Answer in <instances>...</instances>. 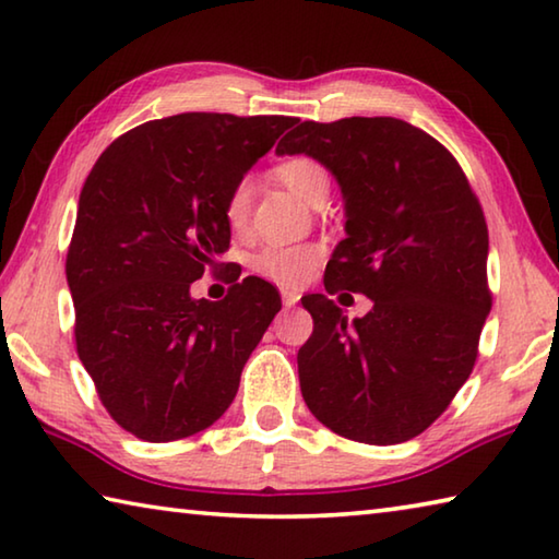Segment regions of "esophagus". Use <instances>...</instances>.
<instances>
[{
    "mask_svg": "<svg viewBox=\"0 0 559 559\" xmlns=\"http://www.w3.org/2000/svg\"><path fill=\"white\" fill-rule=\"evenodd\" d=\"M281 298H283V306H286V308H293V306H296V302L300 300V293H298V290H290V288H286V290H281Z\"/></svg>",
    "mask_w": 559,
    "mask_h": 559,
    "instance_id": "esophagus-1",
    "label": "esophagus"
}]
</instances>
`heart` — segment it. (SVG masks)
Instances as JSON below:
<instances>
[{
  "mask_svg": "<svg viewBox=\"0 0 559 559\" xmlns=\"http://www.w3.org/2000/svg\"><path fill=\"white\" fill-rule=\"evenodd\" d=\"M276 175L293 189V192H298L302 200H308L310 204H316L318 200H325L328 197V169L313 157L296 155L283 159L276 167ZM251 197V177L236 179L224 200V219L231 229L241 231L243 226L249 224ZM320 257H323V249H320L318 243H269L263 246L259 253H253L251 271L261 278L281 283V286H300V283L308 281L310 273L316 271Z\"/></svg>",
  "mask_w": 559,
  "mask_h": 559,
  "instance_id": "obj_1",
  "label": "heart"
}]
</instances>
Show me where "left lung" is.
Returning <instances> with one entry per match:
<instances>
[{
	"label": "left lung",
	"instance_id": "1",
	"mask_svg": "<svg viewBox=\"0 0 559 559\" xmlns=\"http://www.w3.org/2000/svg\"><path fill=\"white\" fill-rule=\"evenodd\" d=\"M335 175L345 239L325 290L365 293L347 323L323 293L302 298L313 335L298 349L300 392L328 429L353 441H409L447 412L476 365L490 313L488 226L447 147L396 118L306 120L276 147Z\"/></svg>",
	"mask_w": 559,
	"mask_h": 559
}]
</instances>
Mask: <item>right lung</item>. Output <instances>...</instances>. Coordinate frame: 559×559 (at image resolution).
<instances>
[{
	"mask_svg": "<svg viewBox=\"0 0 559 559\" xmlns=\"http://www.w3.org/2000/svg\"><path fill=\"white\" fill-rule=\"evenodd\" d=\"M296 118L179 112L128 130L81 189L66 278L75 349L103 406L163 443L219 419L281 298L257 276L224 300L189 286L229 249L224 200Z\"/></svg>",
	"mask_w": 559,
	"mask_h": 559,
	"instance_id": "1",
	"label": "right lung"
}]
</instances>
